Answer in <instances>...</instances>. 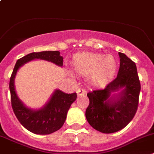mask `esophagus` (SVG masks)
<instances>
[{
    "label": "esophagus",
    "instance_id": "esophagus-1",
    "mask_svg": "<svg viewBox=\"0 0 154 154\" xmlns=\"http://www.w3.org/2000/svg\"><path fill=\"white\" fill-rule=\"evenodd\" d=\"M85 93H86V91H85V90H84V89L80 88V89H78V90H77V96H78V97H80V96H82V95L85 94Z\"/></svg>",
    "mask_w": 154,
    "mask_h": 154
}]
</instances>
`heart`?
Instances as JSON below:
<instances>
[{
    "label": "heart",
    "instance_id": "b5f03b06",
    "mask_svg": "<svg viewBox=\"0 0 154 154\" xmlns=\"http://www.w3.org/2000/svg\"><path fill=\"white\" fill-rule=\"evenodd\" d=\"M72 68L77 74H89L90 83L100 87L112 80L117 70V61L112 54L80 53L73 57Z\"/></svg>",
    "mask_w": 154,
    "mask_h": 154
}]
</instances>
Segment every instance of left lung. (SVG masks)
I'll return each mask as SVG.
<instances>
[{
	"label": "left lung",
	"mask_w": 154,
	"mask_h": 154,
	"mask_svg": "<svg viewBox=\"0 0 154 154\" xmlns=\"http://www.w3.org/2000/svg\"><path fill=\"white\" fill-rule=\"evenodd\" d=\"M120 67L116 79L103 90L87 93L90 104L86 110L89 124L98 131L114 133L133 119L138 107L140 83L135 63L119 52ZM120 91L111 96L112 92Z\"/></svg>",
	"instance_id": "obj_1"
}]
</instances>
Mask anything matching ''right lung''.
Listing matches in <instances>:
<instances>
[{"instance_id":"obj_1","label":"right lung","mask_w":154,"mask_h":154,"mask_svg":"<svg viewBox=\"0 0 154 154\" xmlns=\"http://www.w3.org/2000/svg\"><path fill=\"white\" fill-rule=\"evenodd\" d=\"M34 59L51 61L60 67L63 65V57L57 51L32 52L17 60L10 79L11 105L16 117L25 128L36 134H49L63 126L67 111L77 99V93L68 94L56 90L49 101L40 109L33 110L24 106L16 93L14 79L20 67Z\"/></svg>"}]
</instances>
